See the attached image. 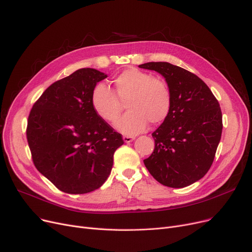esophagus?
<instances>
[{
    "label": "esophagus",
    "instance_id": "obj_1",
    "mask_svg": "<svg viewBox=\"0 0 252 252\" xmlns=\"http://www.w3.org/2000/svg\"><path fill=\"white\" fill-rule=\"evenodd\" d=\"M123 140H124L125 142L129 143V142L134 140V137H133V136H123Z\"/></svg>",
    "mask_w": 252,
    "mask_h": 252
}]
</instances>
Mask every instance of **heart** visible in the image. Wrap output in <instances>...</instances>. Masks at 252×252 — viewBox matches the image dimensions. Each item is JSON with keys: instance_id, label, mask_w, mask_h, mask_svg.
<instances>
[{"instance_id": "1", "label": "heart", "mask_w": 252, "mask_h": 252, "mask_svg": "<svg viewBox=\"0 0 252 252\" xmlns=\"http://www.w3.org/2000/svg\"><path fill=\"white\" fill-rule=\"evenodd\" d=\"M114 91L102 83L94 87L92 105L106 122L113 123L123 111H129L116 123V128L127 135L142 132L147 123L164 121L171 108V92L165 80L137 68L124 70L113 80Z\"/></svg>"}]
</instances>
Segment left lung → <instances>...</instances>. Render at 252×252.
<instances>
[{"label":"left lung","instance_id":"1","mask_svg":"<svg viewBox=\"0 0 252 252\" xmlns=\"http://www.w3.org/2000/svg\"><path fill=\"white\" fill-rule=\"evenodd\" d=\"M140 68L165 77L171 92L170 112L153 133L155 150L143 160L160 184L183 188L210 170L220 140L223 121L218 99L198 76L167 62H150Z\"/></svg>","mask_w":252,"mask_h":252}]
</instances>
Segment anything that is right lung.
<instances>
[{
  "label": "right lung",
  "mask_w": 252,
  "mask_h": 252,
  "mask_svg": "<svg viewBox=\"0 0 252 252\" xmlns=\"http://www.w3.org/2000/svg\"><path fill=\"white\" fill-rule=\"evenodd\" d=\"M106 77L93 68L79 69L50 85L29 113L26 137L33 164L66 193L99 188L124 143L92 105L94 87Z\"/></svg>",
  "instance_id": "add662e5"
}]
</instances>
